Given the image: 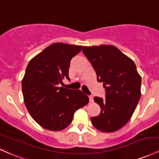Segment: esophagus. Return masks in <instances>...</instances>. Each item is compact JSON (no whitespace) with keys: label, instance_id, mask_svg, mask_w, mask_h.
Segmentation results:
<instances>
[{"label":"esophagus","instance_id":"obj_1","mask_svg":"<svg viewBox=\"0 0 159 159\" xmlns=\"http://www.w3.org/2000/svg\"><path fill=\"white\" fill-rule=\"evenodd\" d=\"M89 102H93V96H89Z\"/></svg>","mask_w":159,"mask_h":159}]
</instances>
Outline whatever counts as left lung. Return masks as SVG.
<instances>
[{"label": "left lung", "instance_id": "obj_1", "mask_svg": "<svg viewBox=\"0 0 159 159\" xmlns=\"http://www.w3.org/2000/svg\"><path fill=\"white\" fill-rule=\"evenodd\" d=\"M87 57L102 82L105 99L95 97L101 107L91 118L93 125L103 133H112L129 121L141 98V78L131 58L112 45L83 47Z\"/></svg>", "mask_w": 159, "mask_h": 159}]
</instances>
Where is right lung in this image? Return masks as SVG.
<instances>
[{
  "mask_svg": "<svg viewBox=\"0 0 159 159\" xmlns=\"http://www.w3.org/2000/svg\"><path fill=\"white\" fill-rule=\"evenodd\" d=\"M82 46L55 43L29 62L22 80L24 104L35 121L41 127L52 131L67 127L74 113L89 102L81 90L63 87L69 78L70 61L81 51Z\"/></svg>",
  "mask_w": 159,
  "mask_h": 159,
  "instance_id": "add662e5",
  "label": "right lung"
}]
</instances>
